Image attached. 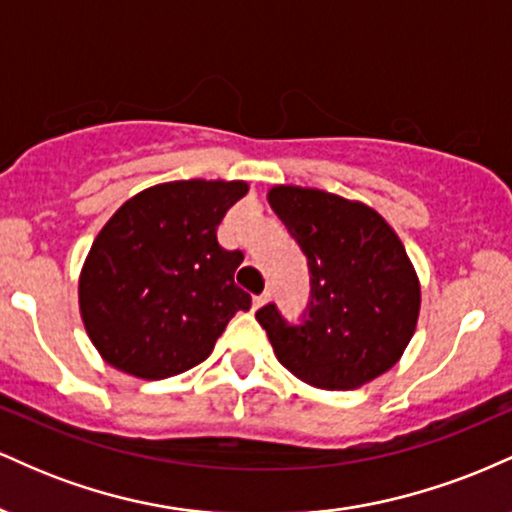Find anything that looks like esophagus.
I'll return each instance as SVG.
<instances>
[{"label":"esophagus","instance_id":"obj_1","mask_svg":"<svg viewBox=\"0 0 512 512\" xmlns=\"http://www.w3.org/2000/svg\"><path fill=\"white\" fill-rule=\"evenodd\" d=\"M269 301V293H262V296H255V298H252V308H262V305L264 303H267Z\"/></svg>","mask_w":512,"mask_h":512}]
</instances>
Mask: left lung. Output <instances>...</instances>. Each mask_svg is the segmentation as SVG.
I'll return each instance as SVG.
<instances>
[{
  "mask_svg": "<svg viewBox=\"0 0 512 512\" xmlns=\"http://www.w3.org/2000/svg\"><path fill=\"white\" fill-rule=\"evenodd\" d=\"M269 204L308 257L310 303L289 325L274 303L257 310L286 370L320 390H356L402 358L421 286L390 223L363 202L276 185Z\"/></svg>",
  "mask_w": 512,
  "mask_h": 512,
  "instance_id": "left-lung-1",
  "label": "left lung"
}]
</instances>
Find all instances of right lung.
<instances>
[{
    "mask_svg": "<svg viewBox=\"0 0 512 512\" xmlns=\"http://www.w3.org/2000/svg\"><path fill=\"white\" fill-rule=\"evenodd\" d=\"M245 195L243 180H175L110 216L79 276L81 320L103 361L144 380L185 373L250 310V293L233 281L243 252L216 240Z\"/></svg>",
    "mask_w": 512,
    "mask_h": 512,
    "instance_id": "add662e5",
    "label": "right lung"
}]
</instances>
